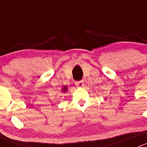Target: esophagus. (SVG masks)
I'll list each match as a JSON object with an SVG mask.
<instances>
[{"label": "esophagus", "mask_w": 147, "mask_h": 147, "mask_svg": "<svg viewBox=\"0 0 147 147\" xmlns=\"http://www.w3.org/2000/svg\"><path fill=\"white\" fill-rule=\"evenodd\" d=\"M76 86L78 88H83L84 86V81H79L76 82Z\"/></svg>", "instance_id": "obj_1"}]
</instances>
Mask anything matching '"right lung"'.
I'll return each instance as SVG.
<instances>
[{
    "label": "right lung",
    "instance_id": "add662e5",
    "mask_svg": "<svg viewBox=\"0 0 147 147\" xmlns=\"http://www.w3.org/2000/svg\"><path fill=\"white\" fill-rule=\"evenodd\" d=\"M67 86H64L63 87L61 88V92H63V93H66V92H67Z\"/></svg>",
    "mask_w": 147,
    "mask_h": 147
}]
</instances>
